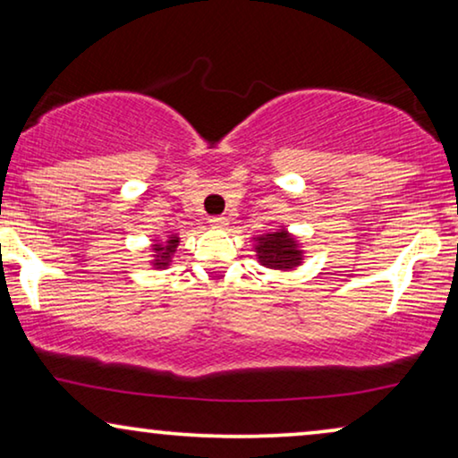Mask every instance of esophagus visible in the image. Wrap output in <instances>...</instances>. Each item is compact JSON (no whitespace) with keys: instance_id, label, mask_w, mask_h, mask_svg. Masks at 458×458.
<instances>
[{"instance_id":"esophagus-1","label":"esophagus","mask_w":458,"mask_h":458,"mask_svg":"<svg viewBox=\"0 0 458 458\" xmlns=\"http://www.w3.org/2000/svg\"><path fill=\"white\" fill-rule=\"evenodd\" d=\"M208 221H210L212 227H216V229H223L225 225H229V223H227V218H225V216H210Z\"/></svg>"}]
</instances>
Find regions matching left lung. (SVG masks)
Wrapping results in <instances>:
<instances>
[{"mask_svg": "<svg viewBox=\"0 0 458 458\" xmlns=\"http://www.w3.org/2000/svg\"><path fill=\"white\" fill-rule=\"evenodd\" d=\"M256 252H259V260L268 268H281L284 271V268L300 265V250L285 231L260 237Z\"/></svg>", "mask_w": 458, "mask_h": 458, "instance_id": "left-lung-1", "label": "left lung"}]
</instances>
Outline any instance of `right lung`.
Instances as JSON below:
<instances>
[{
    "mask_svg": "<svg viewBox=\"0 0 458 458\" xmlns=\"http://www.w3.org/2000/svg\"><path fill=\"white\" fill-rule=\"evenodd\" d=\"M177 243H179V237H171L165 248H162V246L154 248L156 252H158V259H156V267H166L168 265V259H171V254L174 252V248H177Z\"/></svg>",
    "mask_w": 458,
    "mask_h": 458,
    "instance_id": "obj_1",
    "label": "right lung"
}]
</instances>
